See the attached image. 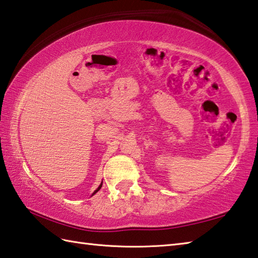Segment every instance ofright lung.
I'll use <instances>...</instances> for the list:
<instances>
[{
	"mask_svg": "<svg viewBox=\"0 0 258 258\" xmlns=\"http://www.w3.org/2000/svg\"><path fill=\"white\" fill-rule=\"evenodd\" d=\"M101 186H102V181H101V184H100V185H99V187H98V188H97V189H96V190H95V191H93V193H92V195H91V196H93V195H95V194H96V193H97V191H98V190H99V189H100V188H101Z\"/></svg>",
	"mask_w": 258,
	"mask_h": 258,
	"instance_id": "right-lung-1",
	"label": "right lung"
}]
</instances>
